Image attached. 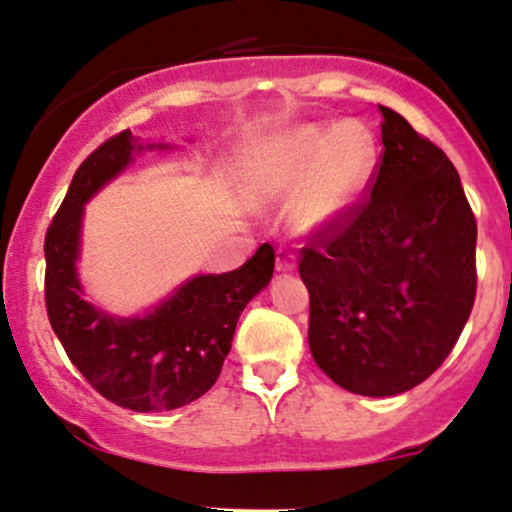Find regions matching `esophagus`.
<instances>
[{"label":"esophagus","instance_id":"34e87169","mask_svg":"<svg viewBox=\"0 0 512 512\" xmlns=\"http://www.w3.org/2000/svg\"><path fill=\"white\" fill-rule=\"evenodd\" d=\"M295 264H297V257L293 250H288V248L276 250V269L278 271H293Z\"/></svg>","mask_w":512,"mask_h":512}]
</instances>
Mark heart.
<instances>
[{
	"label": "heart",
	"instance_id": "b5f03b06",
	"mask_svg": "<svg viewBox=\"0 0 512 512\" xmlns=\"http://www.w3.org/2000/svg\"><path fill=\"white\" fill-rule=\"evenodd\" d=\"M375 165V141L359 122L340 127L304 125L271 141L252 160L260 196L297 200L295 219L316 229L352 208Z\"/></svg>",
	"mask_w": 512,
	"mask_h": 512
}]
</instances>
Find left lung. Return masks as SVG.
Segmentation results:
<instances>
[{
    "mask_svg": "<svg viewBox=\"0 0 512 512\" xmlns=\"http://www.w3.org/2000/svg\"><path fill=\"white\" fill-rule=\"evenodd\" d=\"M366 196L300 250L309 349L335 385L392 397L428 380L477 293V222L446 153L392 108Z\"/></svg>",
    "mask_w": 512,
    "mask_h": 512,
    "instance_id": "1",
    "label": "left lung"
}]
</instances>
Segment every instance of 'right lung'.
<instances>
[{
  "instance_id": "add662e5",
  "label": "right lung",
  "mask_w": 512,
  "mask_h": 512,
  "mask_svg": "<svg viewBox=\"0 0 512 512\" xmlns=\"http://www.w3.org/2000/svg\"><path fill=\"white\" fill-rule=\"evenodd\" d=\"M134 148L125 129L77 167L44 236V302L68 359L101 397L141 413L172 411L217 383L238 316L271 281L276 255L262 243L243 267L191 278L141 319H113L84 302L75 271L82 205L125 170Z\"/></svg>"
}]
</instances>
